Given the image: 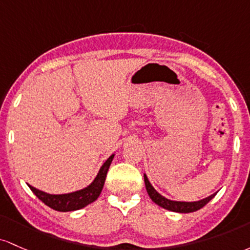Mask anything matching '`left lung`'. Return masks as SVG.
Segmentation results:
<instances>
[{
  "label": "left lung",
  "instance_id": "left-lung-1",
  "mask_svg": "<svg viewBox=\"0 0 250 250\" xmlns=\"http://www.w3.org/2000/svg\"><path fill=\"white\" fill-rule=\"evenodd\" d=\"M144 182H145V187H146V191L148 193V196H150L151 200L155 202L157 206L162 207V208H164L167 210H170V211H175V212L197 211V210L203 208L207 203H209V201H211L216 195V193H212V195L209 196V197L204 198V200L197 201V202H175V201L167 200V198L163 197V196L159 195V193L157 192L155 189H153V187L150 184L146 175H144Z\"/></svg>",
  "mask_w": 250,
  "mask_h": 250
}]
</instances>
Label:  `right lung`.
Instances as JSON below:
<instances>
[{
	"mask_svg": "<svg viewBox=\"0 0 250 250\" xmlns=\"http://www.w3.org/2000/svg\"><path fill=\"white\" fill-rule=\"evenodd\" d=\"M113 157L114 155H112L107 161L104 163L102 169H100L99 173H98L94 181L92 182L91 186H88L83 190H79V191L64 193V195H49V193L35 189L32 186L28 187L35 193V196L39 200L43 202L49 208L57 210V211H73V210H79L83 208V207L91 204L92 202H94L99 197L100 192H102L104 188V183H105L108 167H110Z\"/></svg>",
	"mask_w": 250,
	"mask_h": 250,
	"instance_id": "right-lung-1",
	"label": "right lung"
}]
</instances>
